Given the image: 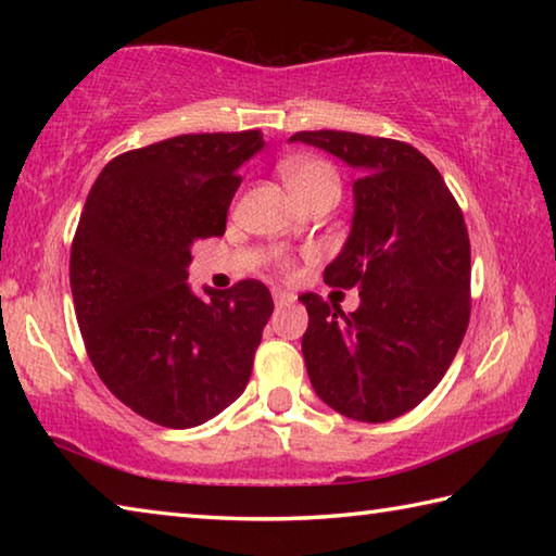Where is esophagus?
<instances>
[{
    "instance_id": "esophagus-1",
    "label": "esophagus",
    "mask_w": 556,
    "mask_h": 556,
    "mask_svg": "<svg viewBox=\"0 0 556 556\" xmlns=\"http://www.w3.org/2000/svg\"><path fill=\"white\" fill-rule=\"evenodd\" d=\"M271 296H275V304L277 306H287V304H291V301L296 299L294 294H291V291H285V289H275V291H271Z\"/></svg>"
}]
</instances>
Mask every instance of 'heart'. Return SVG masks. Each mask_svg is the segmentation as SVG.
<instances>
[{"label":"heart","mask_w":556,"mask_h":556,"mask_svg":"<svg viewBox=\"0 0 556 556\" xmlns=\"http://www.w3.org/2000/svg\"><path fill=\"white\" fill-rule=\"evenodd\" d=\"M279 174L301 205L341 199V174L326 159L289 156L279 164Z\"/></svg>","instance_id":"heart-1"}]
</instances>
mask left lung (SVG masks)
<instances>
[{
    "label": "left lung",
    "instance_id": "1",
    "mask_svg": "<svg viewBox=\"0 0 556 556\" xmlns=\"http://www.w3.org/2000/svg\"><path fill=\"white\" fill-rule=\"evenodd\" d=\"M361 172L353 228L324 271L357 287L343 314L314 291L301 338L308 380L328 407L355 421H390L444 378L470 318V242L458 203L429 159L407 142L355 131H296Z\"/></svg>",
    "mask_w": 556,
    "mask_h": 556
}]
</instances>
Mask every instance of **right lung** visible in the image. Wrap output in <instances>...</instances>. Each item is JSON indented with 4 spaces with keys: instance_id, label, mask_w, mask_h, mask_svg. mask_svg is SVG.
Masks as SVG:
<instances>
[{
    "instance_id": "right-lung-1",
    "label": "right lung",
    "mask_w": 556,
    "mask_h": 556,
    "mask_svg": "<svg viewBox=\"0 0 556 556\" xmlns=\"http://www.w3.org/2000/svg\"><path fill=\"white\" fill-rule=\"evenodd\" d=\"M260 129L181 135L112 159L71 248L86 351L119 402L154 425L199 427L240 397L275 301L257 279L208 299L186 285L193 242L218 238Z\"/></svg>"
}]
</instances>
